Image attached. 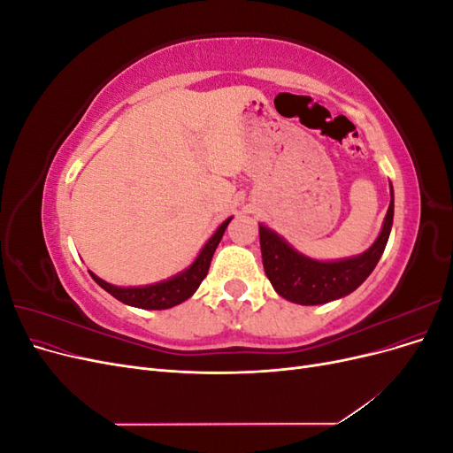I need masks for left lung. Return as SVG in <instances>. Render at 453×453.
<instances>
[{
	"label": "left lung",
	"instance_id": "left-lung-1",
	"mask_svg": "<svg viewBox=\"0 0 453 453\" xmlns=\"http://www.w3.org/2000/svg\"><path fill=\"white\" fill-rule=\"evenodd\" d=\"M393 225V188L389 210L383 221L380 236L372 248L363 255L336 260V263H319L296 253L289 243L276 232L260 225V251H263L265 272L276 293L295 304L315 306L353 293L370 276L386 250Z\"/></svg>",
	"mask_w": 453,
	"mask_h": 453
}]
</instances>
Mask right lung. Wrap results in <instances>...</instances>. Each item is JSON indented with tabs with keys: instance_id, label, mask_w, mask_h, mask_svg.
<instances>
[{
	"instance_id": "right-lung-1",
	"label": "right lung",
	"mask_w": 453,
	"mask_h": 453,
	"mask_svg": "<svg viewBox=\"0 0 453 453\" xmlns=\"http://www.w3.org/2000/svg\"><path fill=\"white\" fill-rule=\"evenodd\" d=\"M230 221L232 217L226 219V221L217 228V232L210 238V242L203 245V250L200 251V255L196 257L193 265H190L185 272L177 273V276L166 281L147 285V287H115L111 283L100 280L98 276H94L92 272L90 276L102 287V289H105L109 295L128 306H135L142 310H166V308L177 306L185 303L188 296H193L195 291L200 287L202 280L208 276L213 253L217 250L219 242H221Z\"/></svg>"
}]
</instances>
